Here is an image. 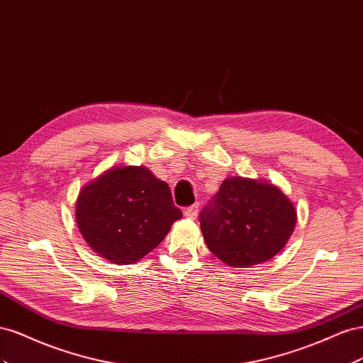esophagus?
Instances as JSON below:
<instances>
[{
	"mask_svg": "<svg viewBox=\"0 0 363 363\" xmlns=\"http://www.w3.org/2000/svg\"><path fill=\"white\" fill-rule=\"evenodd\" d=\"M199 208H200V206H199V204H194V206L186 207L184 216H186V218H189V219H195V218H196V215H199Z\"/></svg>",
	"mask_w": 363,
	"mask_h": 363,
	"instance_id": "34e87169",
	"label": "esophagus"
}]
</instances>
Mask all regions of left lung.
Masks as SVG:
<instances>
[{
  "instance_id": "left-lung-1",
  "label": "left lung",
  "mask_w": 363,
  "mask_h": 363,
  "mask_svg": "<svg viewBox=\"0 0 363 363\" xmlns=\"http://www.w3.org/2000/svg\"><path fill=\"white\" fill-rule=\"evenodd\" d=\"M207 248L230 268L260 265L289 240L296 208L280 188L265 180L228 177L200 215Z\"/></svg>"
}]
</instances>
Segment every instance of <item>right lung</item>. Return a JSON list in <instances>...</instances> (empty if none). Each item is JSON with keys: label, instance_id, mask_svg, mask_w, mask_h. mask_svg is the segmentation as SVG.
<instances>
[{"label": "right lung", "instance_id": "obj_1", "mask_svg": "<svg viewBox=\"0 0 363 363\" xmlns=\"http://www.w3.org/2000/svg\"><path fill=\"white\" fill-rule=\"evenodd\" d=\"M182 216L168 183L147 167L108 168L75 201V223L87 245L116 265L144 259Z\"/></svg>", "mask_w": 363, "mask_h": 363}]
</instances>
